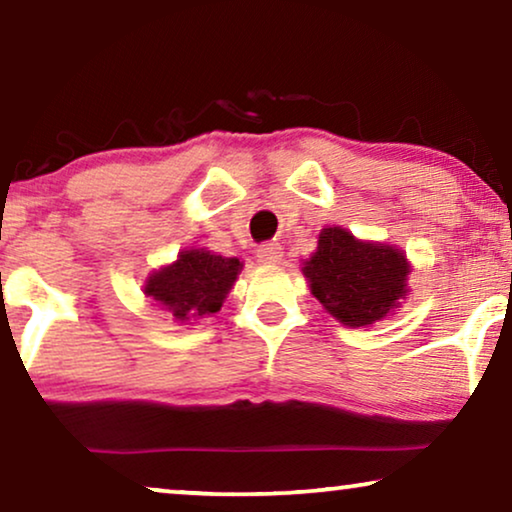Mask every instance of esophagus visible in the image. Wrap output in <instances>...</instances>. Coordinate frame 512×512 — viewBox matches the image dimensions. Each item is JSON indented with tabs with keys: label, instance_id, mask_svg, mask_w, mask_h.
Returning <instances> with one entry per match:
<instances>
[{
	"label": "esophagus",
	"instance_id": "esophagus-1",
	"mask_svg": "<svg viewBox=\"0 0 512 512\" xmlns=\"http://www.w3.org/2000/svg\"><path fill=\"white\" fill-rule=\"evenodd\" d=\"M282 256H284V251H282V247H279L277 242L261 244V247L256 249V258L263 265H277L279 261H282Z\"/></svg>",
	"mask_w": 512,
	"mask_h": 512
}]
</instances>
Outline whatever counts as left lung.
<instances>
[{
    "label": "left lung",
    "mask_w": 512,
    "mask_h": 512,
    "mask_svg": "<svg viewBox=\"0 0 512 512\" xmlns=\"http://www.w3.org/2000/svg\"><path fill=\"white\" fill-rule=\"evenodd\" d=\"M303 275L312 296L345 326H370L394 312L408 293L410 263L391 244L361 242L349 230L333 226L319 233L317 251Z\"/></svg>",
    "instance_id": "left-lung-1"
}]
</instances>
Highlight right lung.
<instances>
[{"label":"right lung","instance_id":"1","mask_svg":"<svg viewBox=\"0 0 512 512\" xmlns=\"http://www.w3.org/2000/svg\"><path fill=\"white\" fill-rule=\"evenodd\" d=\"M240 270V258H226L207 249H184L172 265L146 277L144 293L174 321L184 324L219 312Z\"/></svg>","mask_w":512,"mask_h":512}]
</instances>
